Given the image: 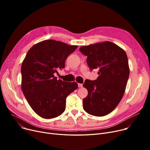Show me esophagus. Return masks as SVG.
<instances>
[{
    "label": "esophagus",
    "mask_w": 150,
    "mask_h": 150,
    "mask_svg": "<svg viewBox=\"0 0 150 150\" xmlns=\"http://www.w3.org/2000/svg\"><path fill=\"white\" fill-rule=\"evenodd\" d=\"M78 87H79V88H82L83 87V84H81V83H78Z\"/></svg>",
    "instance_id": "1"
}]
</instances>
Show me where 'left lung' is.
I'll return each instance as SVG.
<instances>
[{"label":"left lung","mask_w":150,"mask_h":150,"mask_svg":"<svg viewBox=\"0 0 150 150\" xmlns=\"http://www.w3.org/2000/svg\"><path fill=\"white\" fill-rule=\"evenodd\" d=\"M80 51L87 56L90 70L98 69L99 75L97 80H86L83 84L88 91L83 101V108L92 115H106L117 106L124 95L129 75L127 53L109 41L82 46Z\"/></svg>","instance_id":"8db88e82"}]
</instances>
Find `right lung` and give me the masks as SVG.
Segmentation results:
<instances>
[{"label": "right lung", "instance_id": "obj_1", "mask_svg": "<svg viewBox=\"0 0 150 150\" xmlns=\"http://www.w3.org/2000/svg\"><path fill=\"white\" fill-rule=\"evenodd\" d=\"M77 45L49 39L30 48L21 66V88L33 111L46 119L62 114L66 98L78 88L76 82L57 80L54 74L64 69L65 61Z\"/></svg>", "mask_w": 150, "mask_h": 150}]
</instances>
